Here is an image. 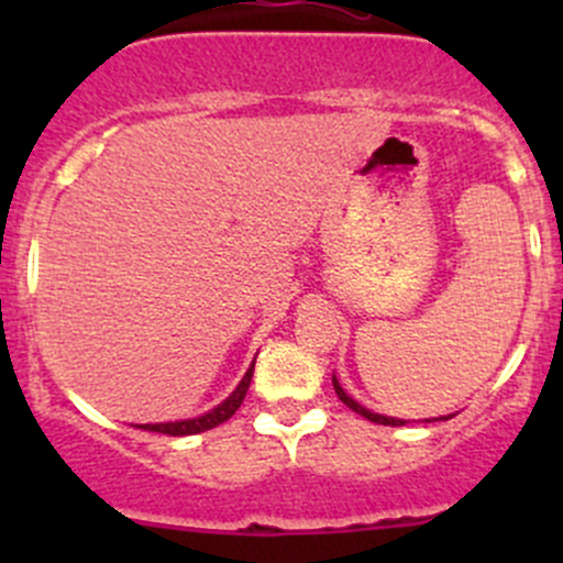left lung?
Returning <instances> with one entry per match:
<instances>
[{
    "instance_id": "left-lung-1",
    "label": "left lung",
    "mask_w": 563,
    "mask_h": 563,
    "mask_svg": "<svg viewBox=\"0 0 563 563\" xmlns=\"http://www.w3.org/2000/svg\"><path fill=\"white\" fill-rule=\"evenodd\" d=\"M332 387H334V391H338V397H340V400H343L345 406L351 408V411L362 413V417H365V419H371V422H376V424H391V428H400V424H406V419H397V417H384V413H373L371 408L360 406V402H356L354 397H351V395H345V389L340 387V382H338V378H334V376H332ZM450 417H452V413H450ZM450 417H439V419H450ZM424 422H435V419H424Z\"/></svg>"
}]
</instances>
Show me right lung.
Instances as JSON below:
<instances>
[{
  "mask_svg": "<svg viewBox=\"0 0 563 563\" xmlns=\"http://www.w3.org/2000/svg\"><path fill=\"white\" fill-rule=\"evenodd\" d=\"M253 367H255V360L253 365L247 367V373L242 376V382L236 384V389L231 391L229 397H225L220 406H214L212 411L201 413V417H192V419H179V422H157V424H139L141 430H152V433H166V435H196V433H203V430H212L218 428V424H223L225 419H231L236 413V408L242 406V400H245L247 389H250V378H253Z\"/></svg>",
  "mask_w": 563,
  "mask_h": 563,
  "instance_id": "right-lung-1",
  "label": "right lung"
}]
</instances>
